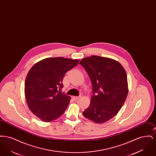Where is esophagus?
Here are the masks:
<instances>
[{
	"label": "esophagus",
	"instance_id": "esophagus-1",
	"mask_svg": "<svg viewBox=\"0 0 156 156\" xmlns=\"http://www.w3.org/2000/svg\"><path fill=\"white\" fill-rule=\"evenodd\" d=\"M80 98H81V96H78V97H72V98H73V99L74 101H76V100H77V99H79Z\"/></svg>",
	"mask_w": 156,
	"mask_h": 156
}]
</instances>
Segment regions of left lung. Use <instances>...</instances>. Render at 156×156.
<instances>
[{
    "label": "left lung",
    "mask_w": 156,
    "mask_h": 156,
    "mask_svg": "<svg viewBox=\"0 0 156 156\" xmlns=\"http://www.w3.org/2000/svg\"><path fill=\"white\" fill-rule=\"evenodd\" d=\"M80 64L89 75L93 95L83 115L96 123L113 118L123 106L128 94L126 71L115 59L92 55Z\"/></svg>",
    "instance_id": "left-lung-1"
}]
</instances>
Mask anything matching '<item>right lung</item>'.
I'll list each match as a JSON object with an SVG mask.
<instances>
[{"mask_svg": "<svg viewBox=\"0 0 156 156\" xmlns=\"http://www.w3.org/2000/svg\"><path fill=\"white\" fill-rule=\"evenodd\" d=\"M78 63V59L47 58L31 68L25 80V97L30 111L39 119L48 122L64 113L71 98L60 92L62 80Z\"/></svg>", "mask_w": 156, "mask_h": 156, "instance_id": "obj_1", "label": "right lung"}]
</instances>
